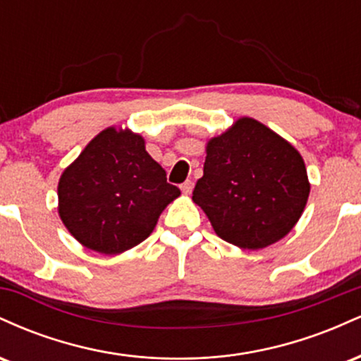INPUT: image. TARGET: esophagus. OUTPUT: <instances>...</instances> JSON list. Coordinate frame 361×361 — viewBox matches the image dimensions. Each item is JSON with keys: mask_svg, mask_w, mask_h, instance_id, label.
<instances>
[{"mask_svg": "<svg viewBox=\"0 0 361 361\" xmlns=\"http://www.w3.org/2000/svg\"><path fill=\"white\" fill-rule=\"evenodd\" d=\"M192 190H193V183L190 180H186L183 185H181V192H183L185 195H190L192 193Z\"/></svg>", "mask_w": 361, "mask_h": 361, "instance_id": "obj_1", "label": "esophagus"}]
</instances>
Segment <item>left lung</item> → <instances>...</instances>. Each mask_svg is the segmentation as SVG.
I'll return each mask as SVG.
<instances>
[{
    "label": "left lung",
    "instance_id": "8db88e82",
    "mask_svg": "<svg viewBox=\"0 0 361 361\" xmlns=\"http://www.w3.org/2000/svg\"><path fill=\"white\" fill-rule=\"evenodd\" d=\"M204 176L192 200L215 234L241 250H263L293 229L310 183L292 144L258 120L243 117L207 142Z\"/></svg>",
    "mask_w": 361,
    "mask_h": 361
}]
</instances>
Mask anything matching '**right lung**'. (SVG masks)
<instances>
[{
  "instance_id": "obj_1",
  "label": "right lung",
  "mask_w": 361,
  "mask_h": 361,
  "mask_svg": "<svg viewBox=\"0 0 361 361\" xmlns=\"http://www.w3.org/2000/svg\"><path fill=\"white\" fill-rule=\"evenodd\" d=\"M180 193L147 154L142 135L115 127L82 149L57 186L66 229L102 255H118L149 238L161 212Z\"/></svg>"
}]
</instances>
